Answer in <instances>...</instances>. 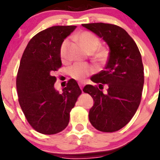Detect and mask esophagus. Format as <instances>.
Listing matches in <instances>:
<instances>
[{"instance_id":"esophagus-1","label":"esophagus","mask_w":160,"mask_h":160,"mask_svg":"<svg viewBox=\"0 0 160 160\" xmlns=\"http://www.w3.org/2000/svg\"><path fill=\"white\" fill-rule=\"evenodd\" d=\"M79 86H80V89H81V90H83V87H84V83H82V82H80V83H79Z\"/></svg>"}]
</instances>
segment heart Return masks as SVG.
<instances>
[{
  "mask_svg": "<svg viewBox=\"0 0 160 160\" xmlns=\"http://www.w3.org/2000/svg\"><path fill=\"white\" fill-rule=\"evenodd\" d=\"M79 42L83 46L88 52L93 53V60L98 64H103L107 62L109 56L108 50L105 48H98L101 46V40L94 34L90 32H82L77 36ZM69 46V41L64 40L59 48V56L61 59L64 61L67 56V50ZM93 72V68L89 63L76 62L69 68V73L72 78L83 81L86 77Z\"/></svg>",
  "mask_w": 160,
  "mask_h": 160,
  "instance_id": "heart-1",
  "label": "heart"
}]
</instances>
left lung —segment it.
<instances>
[{"label":"left lung","instance_id":"left-lung-1","mask_svg":"<svg viewBox=\"0 0 160 160\" xmlns=\"http://www.w3.org/2000/svg\"><path fill=\"white\" fill-rule=\"evenodd\" d=\"M82 25L102 38L110 48L104 70L90 78L100 83L99 88L88 84L83 90L94 101L90 122L101 132H117L130 122L141 102L144 84L141 53L133 38L118 25L101 22ZM104 84L109 87L106 94L100 90Z\"/></svg>","mask_w":160,"mask_h":160}]
</instances>
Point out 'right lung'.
Masks as SVG:
<instances>
[{
  "label": "right lung",
  "instance_id": "right-lung-1",
  "mask_svg": "<svg viewBox=\"0 0 160 160\" xmlns=\"http://www.w3.org/2000/svg\"><path fill=\"white\" fill-rule=\"evenodd\" d=\"M77 26H52L33 36L21 59L16 79L18 102L29 125L44 135L65 129L70 113L82 91L70 79L59 93L55 90V71L62 67L61 44Z\"/></svg>",
  "mask_w": 160,
  "mask_h": 160
}]
</instances>
